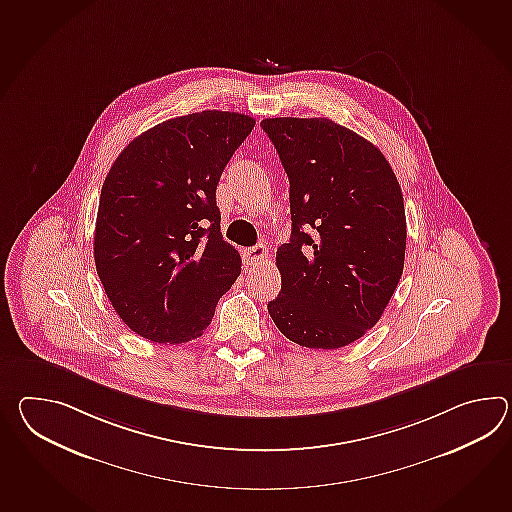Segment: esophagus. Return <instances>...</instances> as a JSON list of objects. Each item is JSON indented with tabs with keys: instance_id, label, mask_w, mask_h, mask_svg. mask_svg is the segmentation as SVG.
<instances>
[{
	"instance_id": "esophagus-1",
	"label": "esophagus",
	"mask_w": 512,
	"mask_h": 512,
	"mask_svg": "<svg viewBox=\"0 0 512 512\" xmlns=\"http://www.w3.org/2000/svg\"><path fill=\"white\" fill-rule=\"evenodd\" d=\"M266 257H268V250H266L262 244H259V246H253L250 250L244 251L246 264H251V266L262 264V262L266 261Z\"/></svg>"
}]
</instances>
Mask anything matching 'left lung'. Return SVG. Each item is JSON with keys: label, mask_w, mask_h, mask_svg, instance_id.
I'll return each instance as SVG.
<instances>
[{"label": "left lung", "mask_w": 512, "mask_h": 512, "mask_svg": "<svg viewBox=\"0 0 512 512\" xmlns=\"http://www.w3.org/2000/svg\"><path fill=\"white\" fill-rule=\"evenodd\" d=\"M290 182L292 237L277 250V329L340 349L382 318L406 255V213L384 154L327 117L262 119Z\"/></svg>", "instance_id": "1"}]
</instances>
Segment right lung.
<instances>
[{
	"label": "right lung",
	"mask_w": 512,
	"mask_h": 512,
	"mask_svg": "<svg viewBox=\"0 0 512 512\" xmlns=\"http://www.w3.org/2000/svg\"><path fill=\"white\" fill-rule=\"evenodd\" d=\"M255 119L205 110L137 136L101 191L93 257L126 327L156 343L202 336L240 275L220 233L216 185Z\"/></svg>",
	"instance_id": "add662e5"
}]
</instances>
